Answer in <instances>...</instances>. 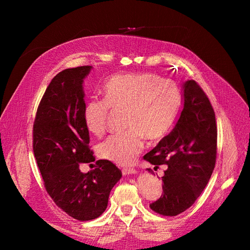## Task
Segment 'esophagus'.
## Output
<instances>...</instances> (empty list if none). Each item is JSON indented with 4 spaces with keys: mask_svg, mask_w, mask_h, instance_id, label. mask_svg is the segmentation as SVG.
<instances>
[{
    "mask_svg": "<svg viewBox=\"0 0 250 250\" xmlns=\"http://www.w3.org/2000/svg\"><path fill=\"white\" fill-rule=\"evenodd\" d=\"M136 169L133 167H124L122 168V174L124 175H130V174H135Z\"/></svg>",
    "mask_w": 250,
    "mask_h": 250,
    "instance_id": "obj_1",
    "label": "esophagus"
}]
</instances>
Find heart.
<instances>
[{"instance_id": "1", "label": "heart", "mask_w": 250, "mask_h": 250, "mask_svg": "<svg viewBox=\"0 0 250 250\" xmlns=\"http://www.w3.org/2000/svg\"><path fill=\"white\" fill-rule=\"evenodd\" d=\"M104 99L93 98L86 103L83 119L86 129L97 136L107 130L111 109H125V132L101 143V158L118 166H128L144 148L145 136L159 140L166 135L182 105V92L171 79L156 74H125L109 78L104 84Z\"/></svg>"}]
</instances>
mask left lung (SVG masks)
I'll list each match as a JSON object with an SVG mask.
<instances>
[{
    "mask_svg": "<svg viewBox=\"0 0 250 250\" xmlns=\"http://www.w3.org/2000/svg\"><path fill=\"white\" fill-rule=\"evenodd\" d=\"M217 125L213 106L199 83H184V108L168 135L144 156L156 167L166 164L162 195L149 205L163 216H176L192 205L213 174ZM151 172V168H147Z\"/></svg>",
    "mask_w": 250,
    "mask_h": 250,
    "instance_id": "1",
    "label": "left lung"
}]
</instances>
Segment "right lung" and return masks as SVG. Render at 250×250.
<instances>
[{
  "instance_id": "right-lung-1",
  "label": "right lung",
  "mask_w": 250,
  "mask_h": 250,
  "mask_svg": "<svg viewBox=\"0 0 250 250\" xmlns=\"http://www.w3.org/2000/svg\"><path fill=\"white\" fill-rule=\"evenodd\" d=\"M90 70L83 65L57 74L41 100L33 125V152L47 193L58 207L81 221L104 213L110 190L122 176L108 160H98L86 174L79 169L82 163L95 161L83 119V83Z\"/></svg>"
}]
</instances>
